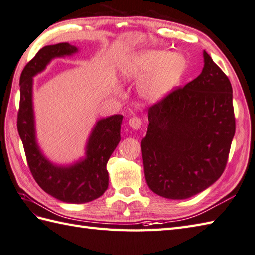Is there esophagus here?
<instances>
[{
  "label": "esophagus",
  "instance_id": "obj_1",
  "mask_svg": "<svg viewBox=\"0 0 255 255\" xmlns=\"http://www.w3.org/2000/svg\"><path fill=\"white\" fill-rule=\"evenodd\" d=\"M128 123L133 129H138V128H140V127H142V120H140V119L137 117H133L129 119Z\"/></svg>",
  "mask_w": 255,
  "mask_h": 255
}]
</instances>
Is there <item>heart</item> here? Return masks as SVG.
Instances as JSON below:
<instances>
[{"label": "heart", "mask_w": 255, "mask_h": 255, "mask_svg": "<svg viewBox=\"0 0 255 255\" xmlns=\"http://www.w3.org/2000/svg\"><path fill=\"white\" fill-rule=\"evenodd\" d=\"M186 60L178 52L146 49L135 52L120 65L124 82H139L137 95L144 103L155 105L166 99L185 74Z\"/></svg>", "instance_id": "obj_1"}]
</instances>
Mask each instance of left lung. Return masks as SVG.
I'll return each mask as SVG.
<instances>
[{"label": "left lung", "instance_id": "obj_1", "mask_svg": "<svg viewBox=\"0 0 255 255\" xmlns=\"http://www.w3.org/2000/svg\"><path fill=\"white\" fill-rule=\"evenodd\" d=\"M195 80L148 109L142 139L146 182L157 195L184 200L223 174L236 122L233 87L206 51Z\"/></svg>", "mask_w": 255, "mask_h": 255}]
</instances>
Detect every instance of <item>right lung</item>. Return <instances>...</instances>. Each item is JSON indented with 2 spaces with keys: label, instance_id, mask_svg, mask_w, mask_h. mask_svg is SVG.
I'll use <instances>...</instances> for the list:
<instances>
[{
  "label": "right lung",
  "instance_id": "obj_1",
  "mask_svg": "<svg viewBox=\"0 0 255 255\" xmlns=\"http://www.w3.org/2000/svg\"><path fill=\"white\" fill-rule=\"evenodd\" d=\"M78 52L67 42L43 47L22 70L20 103L17 129L24 145L28 166L39 186L56 200L82 204L98 199L109 185L108 162L120 142L123 116L100 119L94 126L85 146V157L70 165H56L44 156L37 142L35 112L32 104L33 77L43 72L51 61Z\"/></svg>",
  "mask_w": 255,
  "mask_h": 255
}]
</instances>
